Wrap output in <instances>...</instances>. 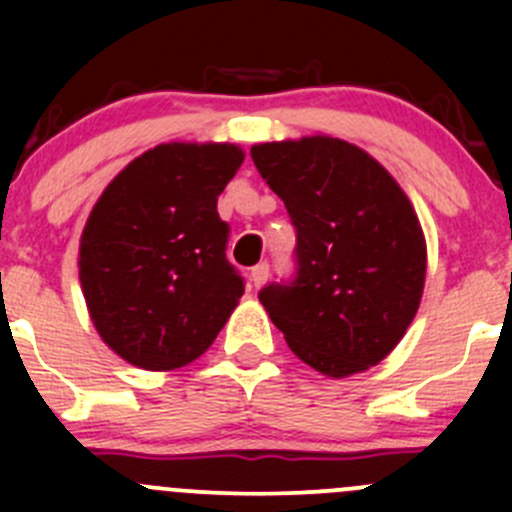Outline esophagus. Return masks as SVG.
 <instances>
[{
  "instance_id": "esophagus-1",
  "label": "esophagus",
  "mask_w": 512,
  "mask_h": 512,
  "mask_svg": "<svg viewBox=\"0 0 512 512\" xmlns=\"http://www.w3.org/2000/svg\"><path fill=\"white\" fill-rule=\"evenodd\" d=\"M267 277H270V265H267V262H260V265H255L250 270V280H252V285H255V287L265 285Z\"/></svg>"
}]
</instances>
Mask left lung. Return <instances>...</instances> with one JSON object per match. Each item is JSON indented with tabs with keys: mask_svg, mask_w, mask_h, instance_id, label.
<instances>
[{
	"mask_svg": "<svg viewBox=\"0 0 512 512\" xmlns=\"http://www.w3.org/2000/svg\"><path fill=\"white\" fill-rule=\"evenodd\" d=\"M255 168L294 225V275L260 289L289 349L327 376L379 364L416 317L426 242L404 190L339 138L260 143Z\"/></svg>",
	"mask_w": 512,
	"mask_h": 512,
	"instance_id": "obj_1",
	"label": "left lung"
}]
</instances>
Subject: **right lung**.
Instances as JSON below:
<instances>
[{"label":"right lung","mask_w":512,"mask_h":512,"mask_svg":"<svg viewBox=\"0 0 512 512\" xmlns=\"http://www.w3.org/2000/svg\"><path fill=\"white\" fill-rule=\"evenodd\" d=\"M230 143H163L111 180L81 235L79 277L103 342L133 366L198 359L245 280L225 250L218 195L242 163Z\"/></svg>","instance_id":"obj_1"}]
</instances>
